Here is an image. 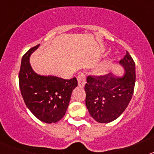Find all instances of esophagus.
Wrapping results in <instances>:
<instances>
[{
	"mask_svg": "<svg viewBox=\"0 0 154 154\" xmlns=\"http://www.w3.org/2000/svg\"><path fill=\"white\" fill-rule=\"evenodd\" d=\"M77 80H78V84L80 87H83L85 83V74L84 72L80 73L77 77Z\"/></svg>",
	"mask_w": 154,
	"mask_h": 154,
	"instance_id": "esophagus-1",
	"label": "esophagus"
}]
</instances>
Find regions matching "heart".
Wrapping results in <instances>:
<instances>
[{"mask_svg": "<svg viewBox=\"0 0 154 154\" xmlns=\"http://www.w3.org/2000/svg\"><path fill=\"white\" fill-rule=\"evenodd\" d=\"M112 60H109L106 61V62H105L103 65L100 66V67L98 69V72H99V75H104L107 72V71H108L109 67L111 64H112Z\"/></svg>", "mask_w": 154, "mask_h": 154, "instance_id": "b5f03b06", "label": "heart"}]
</instances>
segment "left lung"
I'll return each instance as SVG.
<instances>
[{"instance_id": "8db88e82", "label": "left lung", "mask_w": 154, "mask_h": 154, "mask_svg": "<svg viewBox=\"0 0 154 154\" xmlns=\"http://www.w3.org/2000/svg\"><path fill=\"white\" fill-rule=\"evenodd\" d=\"M119 62L126 69L123 78H115L109 73L87 76L85 105L91 116L99 123H109L117 119L133 96L136 82L135 62L128 51Z\"/></svg>"}]
</instances>
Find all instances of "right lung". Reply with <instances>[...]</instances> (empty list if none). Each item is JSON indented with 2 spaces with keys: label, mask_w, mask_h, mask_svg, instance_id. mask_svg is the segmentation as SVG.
I'll list each match as a JSON object with an SVG mask.
<instances>
[{
  "label": "right lung",
  "mask_w": 154,
  "mask_h": 154,
  "mask_svg": "<svg viewBox=\"0 0 154 154\" xmlns=\"http://www.w3.org/2000/svg\"><path fill=\"white\" fill-rule=\"evenodd\" d=\"M38 46L32 47L23 55L18 75L19 87L24 103L35 117L44 123H56L65 116L78 82L75 77L63 79L36 74L30 65L29 58Z\"/></svg>",
  "instance_id": "obj_1"
}]
</instances>
